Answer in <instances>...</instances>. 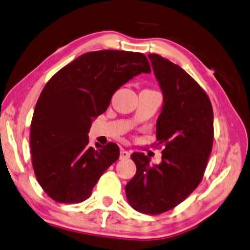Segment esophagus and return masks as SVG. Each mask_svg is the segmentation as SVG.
I'll return each mask as SVG.
<instances>
[{"label": "esophagus", "mask_w": 250, "mask_h": 250, "mask_svg": "<svg viewBox=\"0 0 250 250\" xmlns=\"http://www.w3.org/2000/svg\"><path fill=\"white\" fill-rule=\"evenodd\" d=\"M129 156H130V152L129 151H127L126 149H121V155H120V158L121 159H128L129 158Z\"/></svg>", "instance_id": "34e87169"}]
</instances>
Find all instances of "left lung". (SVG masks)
I'll use <instances>...</instances> for the list:
<instances>
[{"instance_id":"left-lung-1","label":"left lung","mask_w":250,"mask_h":250,"mask_svg":"<svg viewBox=\"0 0 250 250\" xmlns=\"http://www.w3.org/2000/svg\"><path fill=\"white\" fill-rule=\"evenodd\" d=\"M164 102L157 120V141L164 144L161 163L134 152L136 174L125 187L134 209L167 212L200 185L213 146V108L208 96L181 67L156 54L148 55Z\"/></svg>"}]
</instances>
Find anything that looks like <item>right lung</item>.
Here are the masks:
<instances>
[{
  "label": "right lung",
  "instance_id": "right-lung-1",
  "mask_svg": "<svg viewBox=\"0 0 250 250\" xmlns=\"http://www.w3.org/2000/svg\"><path fill=\"white\" fill-rule=\"evenodd\" d=\"M150 71L141 52L99 50L78 57L47 82L30 125V151L37 181L52 200L79 203L91 195L120 157L114 143L89 146L92 122L106 111L115 91Z\"/></svg>",
  "mask_w": 250,
  "mask_h": 250
}]
</instances>
